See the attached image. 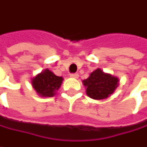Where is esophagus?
Listing matches in <instances>:
<instances>
[{"label":"esophagus","instance_id":"34e87169","mask_svg":"<svg viewBox=\"0 0 147 147\" xmlns=\"http://www.w3.org/2000/svg\"><path fill=\"white\" fill-rule=\"evenodd\" d=\"M70 77L71 78H74V79H78L79 78V74H71Z\"/></svg>","mask_w":147,"mask_h":147}]
</instances>
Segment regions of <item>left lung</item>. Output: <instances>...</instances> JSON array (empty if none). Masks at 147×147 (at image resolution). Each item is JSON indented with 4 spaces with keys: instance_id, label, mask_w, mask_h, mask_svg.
I'll list each match as a JSON object with an SVG mask.
<instances>
[{
    "instance_id": "left-lung-1",
    "label": "left lung",
    "mask_w": 147,
    "mask_h": 147,
    "mask_svg": "<svg viewBox=\"0 0 147 147\" xmlns=\"http://www.w3.org/2000/svg\"><path fill=\"white\" fill-rule=\"evenodd\" d=\"M119 80L117 77L104 73L97 68L93 71L89 78L83 80L86 94L95 100H103L109 97L119 86Z\"/></svg>"
}]
</instances>
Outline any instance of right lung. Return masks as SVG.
I'll return each mask as SVG.
<instances>
[{
  "mask_svg": "<svg viewBox=\"0 0 147 147\" xmlns=\"http://www.w3.org/2000/svg\"><path fill=\"white\" fill-rule=\"evenodd\" d=\"M63 77L55 75L48 68L44 69L31 80L33 88L42 97H52L62 85Z\"/></svg>",
  "mask_w": 147,
  "mask_h": 147,
  "instance_id": "right-lung-1",
  "label": "right lung"
}]
</instances>
